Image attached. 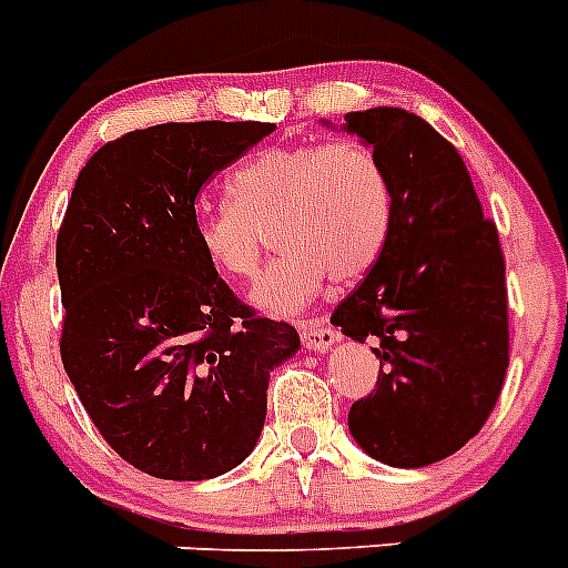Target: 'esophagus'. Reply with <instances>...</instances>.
Returning <instances> with one entry per match:
<instances>
[{"mask_svg":"<svg viewBox=\"0 0 568 568\" xmlns=\"http://www.w3.org/2000/svg\"><path fill=\"white\" fill-rule=\"evenodd\" d=\"M336 342H338V333L331 331V327L311 325L302 331V344H305L311 353H325V349H331Z\"/></svg>","mask_w":568,"mask_h":568,"instance_id":"1","label":"esophagus"}]
</instances>
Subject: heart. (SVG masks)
Wrapping results in <instances>:
<instances>
[{"label":"heart","mask_w":568,"mask_h":568,"mask_svg":"<svg viewBox=\"0 0 568 568\" xmlns=\"http://www.w3.org/2000/svg\"><path fill=\"white\" fill-rule=\"evenodd\" d=\"M230 190L232 199L195 206L193 237L215 272L246 280L257 272L260 226L277 221L280 254L252 288L268 314H300L331 277H364L389 241L392 182L362 142L266 148L232 173Z\"/></svg>","instance_id":"heart-1"}]
</instances>
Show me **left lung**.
<instances>
[{"instance_id": "1", "label": "left lung", "mask_w": 568, "mask_h": 568, "mask_svg": "<svg viewBox=\"0 0 568 568\" xmlns=\"http://www.w3.org/2000/svg\"><path fill=\"white\" fill-rule=\"evenodd\" d=\"M342 131L381 159L395 195L384 254L331 316L344 336L375 338L381 358L375 392L347 426L378 463L426 468L459 452L499 400L505 257L463 156L423 116L378 105L344 114Z\"/></svg>"}]
</instances>
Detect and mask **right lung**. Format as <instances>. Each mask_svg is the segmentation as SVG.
I'll return each instance as SVG.
<instances>
[{
  "instance_id": "add662e5",
  "label": "right lung",
  "mask_w": 568,
  "mask_h": 568,
  "mask_svg": "<svg viewBox=\"0 0 568 568\" xmlns=\"http://www.w3.org/2000/svg\"><path fill=\"white\" fill-rule=\"evenodd\" d=\"M274 123H164L100 148L55 246L61 358L98 432L156 479L237 468L266 423L268 378L296 356L291 325L257 320L199 252L201 184Z\"/></svg>"
}]
</instances>
